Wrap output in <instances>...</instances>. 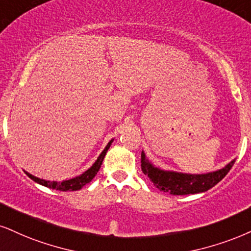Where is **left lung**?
<instances>
[{
  "label": "left lung",
  "instance_id": "obj_1",
  "mask_svg": "<svg viewBox=\"0 0 251 251\" xmlns=\"http://www.w3.org/2000/svg\"><path fill=\"white\" fill-rule=\"evenodd\" d=\"M235 160L226 165L224 169L205 175H186V173L163 171L154 168L147 159L144 152L141 154V168L145 176L150 178L158 190L172 194V196H185V194L201 193L215 186L219 181L226 177L233 168Z\"/></svg>",
  "mask_w": 251,
  "mask_h": 251
}]
</instances>
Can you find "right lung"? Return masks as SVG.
I'll return each instance as SVG.
<instances>
[{"instance_id": "1", "label": "right lung", "mask_w": 251, "mask_h": 251, "mask_svg": "<svg viewBox=\"0 0 251 251\" xmlns=\"http://www.w3.org/2000/svg\"><path fill=\"white\" fill-rule=\"evenodd\" d=\"M113 143V140H111L109 143L107 144V147L104 148V150L102 151L100 156H99V158L97 159V162L93 164V166L91 169H88L87 171L83 172L81 176H79V177H75L73 179H69V180H64L61 182H58V181H49V180H44V179H39L35 177V176L30 175V173L25 172L29 177L32 179L33 181L38 182V184L43 185V186H46L49 188H52V190H58V191H78L80 188H82L85 186L86 184H88L89 181H92V179L97 176V173L99 172V170L101 168V164H102V160H103L104 156H106L108 149H109L110 144Z\"/></svg>"}]
</instances>
